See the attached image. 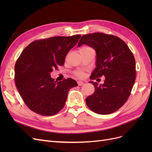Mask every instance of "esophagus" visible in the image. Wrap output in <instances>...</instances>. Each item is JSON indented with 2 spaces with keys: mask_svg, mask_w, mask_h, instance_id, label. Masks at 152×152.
I'll return each mask as SVG.
<instances>
[{
  "mask_svg": "<svg viewBox=\"0 0 152 152\" xmlns=\"http://www.w3.org/2000/svg\"><path fill=\"white\" fill-rule=\"evenodd\" d=\"M77 84H78V85L79 86H82L84 84V82H82V81H78L77 82Z\"/></svg>",
  "mask_w": 152,
  "mask_h": 152,
  "instance_id": "esophagus-1",
  "label": "esophagus"
}]
</instances>
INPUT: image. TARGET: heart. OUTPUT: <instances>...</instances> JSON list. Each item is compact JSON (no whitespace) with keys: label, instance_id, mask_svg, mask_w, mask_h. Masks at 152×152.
<instances>
[{"label":"heart","instance_id":"b5f03b06","mask_svg":"<svg viewBox=\"0 0 152 152\" xmlns=\"http://www.w3.org/2000/svg\"><path fill=\"white\" fill-rule=\"evenodd\" d=\"M77 74H79V75H80V73H77Z\"/></svg>","mask_w":152,"mask_h":152}]
</instances>
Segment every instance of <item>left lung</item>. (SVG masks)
I'll list each match as a JSON object with an SVG mask.
<instances>
[{
  "label": "left lung",
  "instance_id": "8db88e82",
  "mask_svg": "<svg viewBox=\"0 0 152 152\" xmlns=\"http://www.w3.org/2000/svg\"><path fill=\"white\" fill-rule=\"evenodd\" d=\"M86 44L96 53V68L91 79L104 76L103 84H93L94 93L86 99L92 111L101 115L117 111L130 96L136 79V62L127 45L118 37L103 33L84 35L78 47Z\"/></svg>",
  "mask_w": 152,
  "mask_h": 152
}]
</instances>
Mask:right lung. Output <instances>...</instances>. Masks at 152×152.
<instances>
[{
	"label": "right lung",
	"instance_id": "add662e5",
	"mask_svg": "<svg viewBox=\"0 0 152 152\" xmlns=\"http://www.w3.org/2000/svg\"><path fill=\"white\" fill-rule=\"evenodd\" d=\"M80 35L53 37L35 40L23 50L15 66L17 89L28 107L41 115L50 116L65 106L68 91L77 86L72 79L54 81L50 73L65 59Z\"/></svg>",
	"mask_w": 152,
	"mask_h": 152
}]
</instances>
